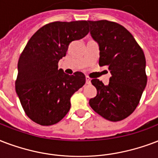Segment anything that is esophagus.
I'll return each instance as SVG.
<instances>
[{"label":"esophagus","mask_w":158,"mask_h":158,"mask_svg":"<svg viewBox=\"0 0 158 158\" xmlns=\"http://www.w3.org/2000/svg\"><path fill=\"white\" fill-rule=\"evenodd\" d=\"M85 79H86V84H91V79H90L89 77L86 76V78H85Z\"/></svg>","instance_id":"34e87169"}]
</instances>
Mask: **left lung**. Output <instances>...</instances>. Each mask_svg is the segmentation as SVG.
Segmentation results:
<instances>
[{
    "mask_svg": "<svg viewBox=\"0 0 158 158\" xmlns=\"http://www.w3.org/2000/svg\"><path fill=\"white\" fill-rule=\"evenodd\" d=\"M92 38L99 46V65H107L112 76L104 85L98 79L92 84L97 95L90 107L107 120L117 122L132 114L147 85L146 59L132 34L108 20H88Z\"/></svg>",
    "mask_w": 158,
    "mask_h": 158,
    "instance_id": "8db88e82",
    "label": "left lung"
}]
</instances>
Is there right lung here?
<instances>
[{
    "label": "right lung",
    "mask_w": 158,
    "mask_h": 158,
    "mask_svg": "<svg viewBox=\"0 0 158 158\" xmlns=\"http://www.w3.org/2000/svg\"><path fill=\"white\" fill-rule=\"evenodd\" d=\"M89 33L88 21H55L31 36L18 61L15 91L24 111L42 126L57 123L70 109V98L85 84V76L58 69L69 43Z\"/></svg>",
    "instance_id": "right-lung-1"
}]
</instances>
